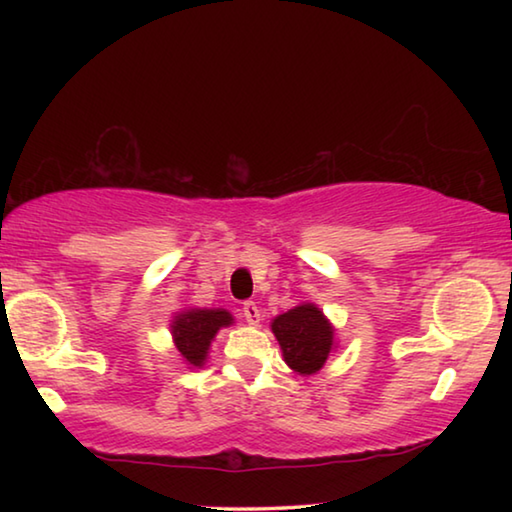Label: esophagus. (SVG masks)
Masks as SVG:
<instances>
[{
  "mask_svg": "<svg viewBox=\"0 0 512 512\" xmlns=\"http://www.w3.org/2000/svg\"><path fill=\"white\" fill-rule=\"evenodd\" d=\"M241 314H244V320L248 325L257 327L259 320H262V314H259V307L255 305V302H246L244 309H241Z\"/></svg>",
  "mask_w": 512,
  "mask_h": 512,
  "instance_id": "34e87169",
  "label": "esophagus"
}]
</instances>
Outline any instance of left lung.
I'll return each mask as SVG.
<instances>
[{
    "label": "left lung",
    "mask_w": 512,
    "mask_h": 512,
    "mask_svg": "<svg viewBox=\"0 0 512 512\" xmlns=\"http://www.w3.org/2000/svg\"><path fill=\"white\" fill-rule=\"evenodd\" d=\"M271 332L280 343L282 359L302 377L323 370L336 350V329L314 302H300L271 320Z\"/></svg>",
    "instance_id": "1"
}]
</instances>
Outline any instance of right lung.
Returning <instances> with one entry per match:
<instances>
[{
	"mask_svg": "<svg viewBox=\"0 0 512 512\" xmlns=\"http://www.w3.org/2000/svg\"><path fill=\"white\" fill-rule=\"evenodd\" d=\"M235 325V316L228 309L207 307H183L176 311L169 323L171 339L180 359L187 368H203L210 357L212 341L219 329Z\"/></svg>",
	"mask_w": 512,
	"mask_h": 512,
	"instance_id": "right-lung-1",
	"label": "right lung"
}]
</instances>
